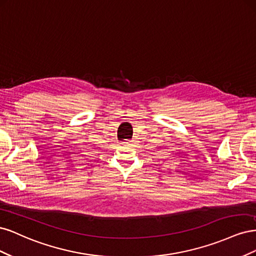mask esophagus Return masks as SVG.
Listing matches in <instances>:
<instances>
[{
  "mask_svg": "<svg viewBox=\"0 0 256 256\" xmlns=\"http://www.w3.org/2000/svg\"><path fill=\"white\" fill-rule=\"evenodd\" d=\"M127 143H128V142H127Z\"/></svg>",
  "mask_w": 256,
  "mask_h": 256,
  "instance_id": "1",
  "label": "esophagus"
}]
</instances>
